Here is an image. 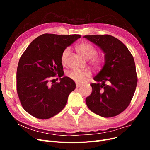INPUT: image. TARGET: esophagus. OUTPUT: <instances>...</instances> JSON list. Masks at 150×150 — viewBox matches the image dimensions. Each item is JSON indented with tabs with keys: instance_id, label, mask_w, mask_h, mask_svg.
<instances>
[{
	"instance_id": "34e87169",
	"label": "esophagus",
	"mask_w": 150,
	"mask_h": 150,
	"mask_svg": "<svg viewBox=\"0 0 150 150\" xmlns=\"http://www.w3.org/2000/svg\"><path fill=\"white\" fill-rule=\"evenodd\" d=\"M81 86V84H76V88H79V87H80V86Z\"/></svg>"
}]
</instances>
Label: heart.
<instances>
[{
    "instance_id": "1",
    "label": "heart",
    "mask_w": 150,
    "mask_h": 150,
    "mask_svg": "<svg viewBox=\"0 0 150 150\" xmlns=\"http://www.w3.org/2000/svg\"><path fill=\"white\" fill-rule=\"evenodd\" d=\"M76 50L79 55L85 59L89 60L92 59L91 62L94 67H99L103 65L104 62L103 57L95 56L97 52L96 49L91 44L85 42L79 43L76 46ZM69 52L70 50L69 48H66L63 51L61 54V62L62 64H65L66 59L69 56ZM91 76V74L89 71H81L72 70L67 73V76L70 79L79 84L84 83L86 80L90 78Z\"/></svg>"
}]
</instances>
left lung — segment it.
Returning a JSON list of instances; mask_svg holds the SVG:
<instances>
[{
  "label": "left lung",
  "instance_id": "1",
  "mask_svg": "<svg viewBox=\"0 0 150 150\" xmlns=\"http://www.w3.org/2000/svg\"><path fill=\"white\" fill-rule=\"evenodd\" d=\"M101 49L104 64L91 84L92 93L86 98L91 111L104 117L125 111L133 98L137 85L134 58L125 45L110 35H84Z\"/></svg>",
  "mask_w": 150,
  "mask_h": 150
}]
</instances>
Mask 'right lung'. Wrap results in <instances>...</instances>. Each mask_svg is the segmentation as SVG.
I'll list each match as a JSON object with an SVG mask.
<instances>
[{"instance_id":"1","label":"right lung","mask_w":150,"mask_h":150,"mask_svg":"<svg viewBox=\"0 0 150 150\" xmlns=\"http://www.w3.org/2000/svg\"><path fill=\"white\" fill-rule=\"evenodd\" d=\"M81 38L78 34H44L32 42L20 58L17 69V91L25 111L39 119H49L66 106L76 88L73 80L64 75L61 54ZM58 74L60 82L50 84Z\"/></svg>"}]
</instances>
